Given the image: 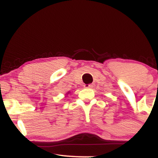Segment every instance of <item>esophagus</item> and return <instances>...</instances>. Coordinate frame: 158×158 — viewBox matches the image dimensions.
<instances>
[{"instance_id":"1","label":"esophagus","mask_w":158,"mask_h":158,"mask_svg":"<svg viewBox=\"0 0 158 158\" xmlns=\"http://www.w3.org/2000/svg\"><path fill=\"white\" fill-rule=\"evenodd\" d=\"M85 88H93V85H85Z\"/></svg>"}]
</instances>
